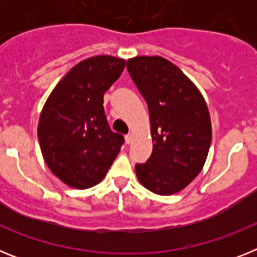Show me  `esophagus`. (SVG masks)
Returning a JSON list of instances; mask_svg holds the SVG:
<instances>
[{
    "label": "esophagus",
    "instance_id": "esophagus-1",
    "mask_svg": "<svg viewBox=\"0 0 257 257\" xmlns=\"http://www.w3.org/2000/svg\"><path fill=\"white\" fill-rule=\"evenodd\" d=\"M133 139H134L133 134H127V135L124 136V140H126V144H131V143H133Z\"/></svg>",
    "mask_w": 257,
    "mask_h": 257
}]
</instances>
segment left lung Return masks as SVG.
<instances>
[{"label":"left lung","instance_id":"1","mask_svg":"<svg viewBox=\"0 0 257 257\" xmlns=\"http://www.w3.org/2000/svg\"><path fill=\"white\" fill-rule=\"evenodd\" d=\"M127 70L149 109L153 152L135 166L140 184L160 196L188 187L201 172L212 128L205 99L175 64L161 56H136Z\"/></svg>","mask_w":257,"mask_h":257}]
</instances>
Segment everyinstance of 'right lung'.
Wrapping results in <instances>:
<instances>
[{
	"mask_svg": "<svg viewBox=\"0 0 257 257\" xmlns=\"http://www.w3.org/2000/svg\"><path fill=\"white\" fill-rule=\"evenodd\" d=\"M126 61L92 56L74 65L47 97L38 140L51 172L68 187L87 189L105 178L123 136L113 133L104 112V92L119 78Z\"/></svg>",
	"mask_w": 257,
	"mask_h": 257,
	"instance_id": "right-lung-1",
	"label": "right lung"
}]
</instances>
